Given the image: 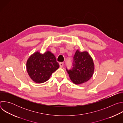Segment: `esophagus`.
I'll return each mask as SVG.
<instances>
[{
	"mask_svg": "<svg viewBox=\"0 0 123 123\" xmlns=\"http://www.w3.org/2000/svg\"><path fill=\"white\" fill-rule=\"evenodd\" d=\"M59 65H60V67L62 68L64 66V63L63 62H60L59 63Z\"/></svg>",
	"mask_w": 123,
	"mask_h": 123,
	"instance_id": "34e87169",
	"label": "esophagus"
}]
</instances>
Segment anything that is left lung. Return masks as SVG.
Masks as SVG:
<instances>
[{"label":"left lung","instance_id":"8db88e82","mask_svg":"<svg viewBox=\"0 0 123 123\" xmlns=\"http://www.w3.org/2000/svg\"><path fill=\"white\" fill-rule=\"evenodd\" d=\"M73 68L67 71L70 79L76 85L87 82L92 77L94 71L93 59L88 52L76 50L74 57Z\"/></svg>","mask_w":123,"mask_h":123}]
</instances>
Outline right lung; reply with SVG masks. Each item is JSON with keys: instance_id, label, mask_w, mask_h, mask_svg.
Returning <instances> with one entry per match:
<instances>
[{"instance_id": "1", "label": "right lung", "mask_w": 123, "mask_h": 123, "mask_svg": "<svg viewBox=\"0 0 123 123\" xmlns=\"http://www.w3.org/2000/svg\"><path fill=\"white\" fill-rule=\"evenodd\" d=\"M59 67L54 55L49 51L41 54L37 51L28 58L26 68L31 78L37 83L48 80L51 75Z\"/></svg>"}]
</instances>
